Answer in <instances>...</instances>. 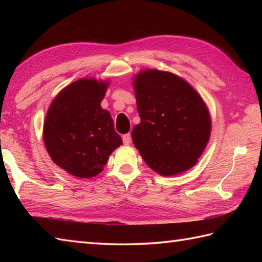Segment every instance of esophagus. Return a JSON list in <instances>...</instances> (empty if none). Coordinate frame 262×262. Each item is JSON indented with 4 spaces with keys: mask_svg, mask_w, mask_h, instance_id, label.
I'll list each match as a JSON object with an SVG mask.
<instances>
[{
    "mask_svg": "<svg viewBox=\"0 0 262 262\" xmlns=\"http://www.w3.org/2000/svg\"><path fill=\"white\" fill-rule=\"evenodd\" d=\"M122 142H124L125 145H128V144H130L132 142V135L128 133V134L122 135Z\"/></svg>",
    "mask_w": 262,
    "mask_h": 262,
    "instance_id": "obj_1",
    "label": "esophagus"
}]
</instances>
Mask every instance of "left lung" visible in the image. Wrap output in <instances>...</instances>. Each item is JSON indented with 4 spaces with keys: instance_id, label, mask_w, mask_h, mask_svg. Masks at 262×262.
<instances>
[{
    "instance_id": "8db88e82",
    "label": "left lung",
    "mask_w": 262,
    "mask_h": 262,
    "mask_svg": "<svg viewBox=\"0 0 262 262\" xmlns=\"http://www.w3.org/2000/svg\"><path fill=\"white\" fill-rule=\"evenodd\" d=\"M134 81L141 122L133 128L132 138L143 160L162 176L192 168L210 136L203 99L169 72L143 71Z\"/></svg>"
}]
</instances>
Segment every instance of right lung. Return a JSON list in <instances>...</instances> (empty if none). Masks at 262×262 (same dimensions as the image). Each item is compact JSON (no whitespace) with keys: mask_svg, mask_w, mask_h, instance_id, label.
Returning <instances> with one entry per match:
<instances>
[{"mask_svg":"<svg viewBox=\"0 0 262 262\" xmlns=\"http://www.w3.org/2000/svg\"><path fill=\"white\" fill-rule=\"evenodd\" d=\"M108 82L94 79L75 81L58 93L43 124V143L49 157L77 178L101 172L109 155L122 141L114 120L101 108Z\"/></svg>","mask_w":262,"mask_h":262,"instance_id":"right-lung-1","label":"right lung"}]
</instances>
